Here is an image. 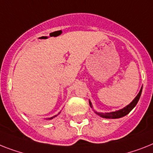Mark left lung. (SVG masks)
Masks as SVG:
<instances>
[{
    "label": "left lung",
    "mask_w": 153,
    "mask_h": 153,
    "mask_svg": "<svg viewBox=\"0 0 153 153\" xmlns=\"http://www.w3.org/2000/svg\"><path fill=\"white\" fill-rule=\"evenodd\" d=\"M142 88L139 91L138 94H137V96H136V98L134 99L133 102H131V104L128 105H127V106L125 107V108L120 109V110L116 111V112H112V113H105V114H103V113H96L97 114L99 115V116H101L102 117H104V118H112V119H117V118H120V117H124V116H126V115L128 114V113H129L130 112H131V111L134 108V106H135L136 105H137V102H138V100H139L140 96H141V94H142ZM89 103H90V105L91 106V102H89Z\"/></svg>",
    "instance_id": "8db88e82"
}]
</instances>
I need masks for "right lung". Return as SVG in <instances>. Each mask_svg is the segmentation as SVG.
<instances>
[{"instance_id": "1", "label": "right lung", "mask_w": 153, "mask_h": 153, "mask_svg": "<svg viewBox=\"0 0 153 153\" xmlns=\"http://www.w3.org/2000/svg\"><path fill=\"white\" fill-rule=\"evenodd\" d=\"M55 117H56V116H55ZM54 117H51V118H50V119H52V118H54Z\"/></svg>"}]
</instances>
